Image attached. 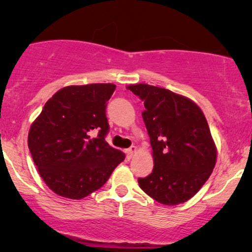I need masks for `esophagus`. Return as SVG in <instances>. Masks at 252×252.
<instances>
[{
    "label": "esophagus",
    "instance_id": "obj_1",
    "mask_svg": "<svg viewBox=\"0 0 252 252\" xmlns=\"http://www.w3.org/2000/svg\"><path fill=\"white\" fill-rule=\"evenodd\" d=\"M136 152V147L135 146H131L129 149L126 150V158H131L132 155H134V153Z\"/></svg>",
    "mask_w": 252,
    "mask_h": 252
}]
</instances>
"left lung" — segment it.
Instances as JSON below:
<instances>
[{
  "label": "left lung",
  "mask_w": 252,
  "mask_h": 252,
  "mask_svg": "<svg viewBox=\"0 0 252 252\" xmlns=\"http://www.w3.org/2000/svg\"><path fill=\"white\" fill-rule=\"evenodd\" d=\"M144 102L143 122L154 168L138 185L164 205L187 201L201 189L216 164L217 150L204 114L192 100L167 89L137 84L128 88Z\"/></svg>",
  "instance_id": "1"
}]
</instances>
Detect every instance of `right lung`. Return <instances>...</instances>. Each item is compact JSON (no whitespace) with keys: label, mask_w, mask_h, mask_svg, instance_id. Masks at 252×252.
<instances>
[{"label":"right lung","mask_w":252,"mask_h":252,"mask_svg":"<svg viewBox=\"0 0 252 252\" xmlns=\"http://www.w3.org/2000/svg\"><path fill=\"white\" fill-rule=\"evenodd\" d=\"M115 89L114 84L63 88L32 124V158L46 185L60 196L82 199L91 194L126 158L105 141L110 129L106 105Z\"/></svg>","instance_id":"right-lung-1"}]
</instances>
